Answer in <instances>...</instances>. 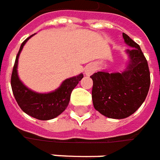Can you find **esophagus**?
Instances as JSON below:
<instances>
[{
    "instance_id": "1",
    "label": "esophagus",
    "mask_w": 160,
    "mask_h": 160,
    "mask_svg": "<svg viewBox=\"0 0 160 160\" xmlns=\"http://www.w3.org/2000/svg\"><path fill=\"white\" fill-rule=\"evenodd\" d=\"M95 71H96V65L94 64H87L85 66V68H84V73H85L87 76L91 75Z\"/></svg>"
}]
</instances>
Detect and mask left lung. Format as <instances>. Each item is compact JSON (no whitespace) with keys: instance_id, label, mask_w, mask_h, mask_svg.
<instances>
[{"instance_id":"obj_1","label":"left lung","mask_w":160,"mask_h":160,"mask_svg":"<svg viewBox=\"0 0 160 160\" xmlns=\"http://www.w3.org/2000/svg\"><path fill=\"white\" fill-rule=\"evenodd\" d=\"M122 36L132 47L126 51L129 62L125 71H102L90 77L94 108L113 119H124L133 114L144 102L150 87L149 67L140 46L124 32Z\"/></svg>"}]
</instances>
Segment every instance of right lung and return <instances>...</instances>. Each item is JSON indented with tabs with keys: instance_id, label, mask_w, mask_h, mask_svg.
Here are the masks:
<instances>
[{
	"instance_id": "add662e5",
	"label": "right lung",
	"mask_w": 160,
	"mask_h": 160,
	"mask_svg": "<svg viewBox=\"0 0 160 160\" xmlns=\"http://www.w3.org/2000/svg\"><path fill=\"white\" fill-rule=\"evenodd\" d=\"M33 35L24 40L20 46L13 65L11 87L17 103L26 114L38 120L47 121L58 116L65 110L71 99V91L82 80L83 75L81 73L76 77L67 78L56 90L45 94L34 92L24 85L18 76V60L23 46Z\"/></svg>"
}]
</instances>
